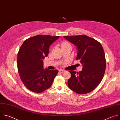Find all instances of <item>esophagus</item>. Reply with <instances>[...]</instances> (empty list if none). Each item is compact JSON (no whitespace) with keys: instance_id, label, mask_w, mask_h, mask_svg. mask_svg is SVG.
<instances>
[{"instance_id":"obj_1","label":"esophagus","mask_w":120,"mask_h":120,"mask_svg":"<svg viewBox=\"0 0 120 120\" xmlns=\"http://www.w3.org/2000/svg\"><path fill=\"white\" fill-rule=\"evenodd\" d=\"M59 72L60 73H64L65 71V70H63V69H60V70H59Z\"/></svg>"}]
</instances>
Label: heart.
Instances as JSON below:
<instances>
[{
	"label": "heart",
	"mask_w": 120,
	"mask_h": 120,
	"mask_svg": "<svg viewBox=\"0 0 120 120\" xmlns=\"http://www.w3.org/2000/svg\"><path fill=\"white\" fill-rule=\"evenodd\" d=\"M68 45H69V44H68L67 42H64L62 44V47H65V46H68Z\"/></svg>",
	"instance_id": "b5f03b06"
}]
</instances>
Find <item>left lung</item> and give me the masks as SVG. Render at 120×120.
<instances>
[{"label":"left lung","mask_w":120,"mask_h":120,"mask_svg":"<svg viewBox=\"0 0 120 120\" xmlns=\"http://www.w3.org/2000/svg\"><path fill=\"white\" fill-rule=\"evenodd\" d=\"M76 46V60L82 65L81 71H69L71 76L68 80L70 89L79 94H85L94 90L103 78L106 68L104 50L95 39L85 35L64 36Z\"/></svg>","instance_id":"obj_1"}]
</instances>
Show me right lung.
Here are the masks:
<instances>
[{"mask_svg":"<svg viewBox=\"0 0 120 120\" xmlns=\"http://www.w3.org/2000/svg\"><path fill=\"white\" fill-rule=\"evenodd\" d=\"M59 36L38 35L26 40L18 54V72L26 87L40 93L51 87L57 70L44 68L43 60L49 53V47Z\"/></svg>","mask_w":120,"mask_h":120,"instance_id":"obj_1","label":"right lung"}]
</instances>
